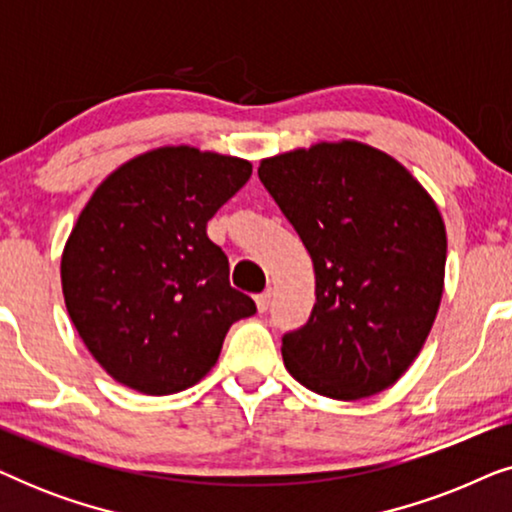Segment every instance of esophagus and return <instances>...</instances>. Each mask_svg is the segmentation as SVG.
<instances>
[{
  "label": "esophagus",
  "mask_w": 512,
  "mask_h": 512,
  "mask_svg": "<svg viewBox=\"0 0 512 512\" xmlns=\"http://www.w3.org/2000/svg\"><path fill=\"white\" fill-rule=\"evenodd\" d=\"M270 303H272V289L263 291V293H258V296H256V307H258V312H268Z\"/></svg>",
  "instance_id": "34e87169"
}]
</instances>
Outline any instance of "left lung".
<instances>
[{
    "label": "left lung",
    "instance_id": "left-lung-1",
    "mask_svg": "<svg viewBox=\"0 0 512 512\" xmlns=\"http://www.w3.org/2000/svg\"><path fill=\"white\" fill-rule=\"evenodd\" d=\"M258 177L314 265L317 303L282 338L314 394L356 401L391 387L422 352L445 286L440 209L410 170L354 139L263 158Z\"/></svg>",
    "mask_w": 512,
    "mask_h": 512
}]
</instances>
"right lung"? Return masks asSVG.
<instances>
[{
	"label": "right lung",
	"instance_id": "add662e5",
	"mask_svg": "<svg viewBox=\"0 0 512 512\" xmlns=\"http://www.w3.org/2000/svg\"><path fill=\"white\" fill-rule=\"evenodd\" d=\"M251 177L244 158L160 146L116 167L81 209L60 261L83 345L146 396L198 384L254 300L228 282L207 221Z\"/></svg>",
	"mask_w": 512,
	"mask_h": 512
}]
</instances>
